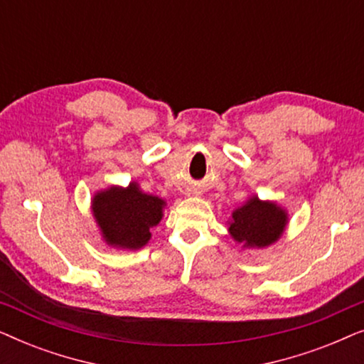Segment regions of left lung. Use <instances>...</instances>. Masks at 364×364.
<instances>
[{
    "instance_id": "1",
    "label": "left lung",
    "mask_w": 364,
    "mask_h": 364,
    "mask_svg": "<svg viewBox=\"0 0 364 364\" xmlns=\"http://www.w3.org/2000/svg\"><path fill=\"white\" fill-rule=\"evenodd\" d=\"M228 227L230 235L247 247H267L282 235L287 215L272 202H262L257 197L237 208Z\"/></svg>"
}]
</instances>
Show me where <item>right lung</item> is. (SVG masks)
<instances>
[{"instance_id":"add662e5","label":"right lung","mask_w":364,"mask_h":364,"mask_svg":"<svg viewBox=\"0 0 364 364\" xmlns=\"http://www.w3.org/2000/svg\"><path fill=\"white\" fill-rule=\"evenodd\" d=\"M164 200L139 191L136 183L127 188L111 187L92 200L94 217L107 243L122 248H141L151 238V227L162 218Z\"/></svg>"}]
</instances>
